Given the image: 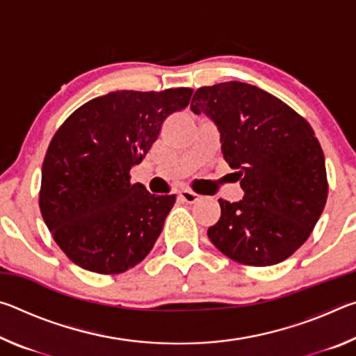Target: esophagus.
I'll return each instance as SVG.
<instances>
[{
	"label": "esophagus",
	"instance_id": "1",
	"mask_svg": "<svg viewBox=\"0 0 356 356\" xmlns=\"http://www.w3.org/2000/svg\"><path fill=\"white\" fill-rule=\"evenodd\" d=\"M179 197L182 201H185V202H188V204H193V202H196V201H200V195H197V193H195V191H191L190 188H184V190H180L179 191Z\"/></svg>",
	"mask_w": 356,
	"mask_h": 356
}]
</instances>
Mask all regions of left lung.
Returning a JSON list of instances; mask_svg holds the SVG:
<instances>
[{
    "label": "left lung",
    "instance_id": "8db88e82",
    "mask_svg": "<svg viewBox=\"0 0 356 356\" xmlns=\"http://www.w3.org/2000/svg\"><path fill=\"white\" fill-rule=\"evenodd\" d=\"M191 111L216 124L222 156L245 191L243 201L218 200L210 242L251 267L286 261L309 238L328 196L314 130L278 97L240 81L200 88Z\"/></svg>",
    "mask_w": 356,
    "mask_h": 356
}]
</instances>
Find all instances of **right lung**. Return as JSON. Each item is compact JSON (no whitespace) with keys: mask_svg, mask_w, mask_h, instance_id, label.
<instances>
[{"mask_svg":"<svg viewBox=\"0 0 356 356\" xmlns=\"http://www.w3.org/2000/svg\"><path fill=\"white\" fill-rule=\"evenodd\" d=\"M191 94L190 88L114 91L86 102L58 129L42 165L39 207L72 262L116 275L154 248L176 195H150L130 182V170Z\"/></svg>","mask_w":356,"mask_h":356,"instance_id":"add662e5","label":"right lung"}]
</instances>
